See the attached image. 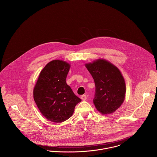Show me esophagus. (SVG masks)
Instances as JSON below:
<instances>
[{"instance_id": "obj_1", "label": "esophagus", "mask_w": 157, "mask_h": 157, "mask_svg": "<svg viewBox=\"0 0 157 157\" xmlns=\"http://www.w3.org/2000/svg\"><path fill=\"white\" fill-rule=\"evenodd\" d=\"M81 99L82 100H83V101H85L86 100V98H87V97H86V95H82L81 96Z\"/></svg>"}]
</instances>
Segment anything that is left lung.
Instances as JSON below:
<instances>
[{"instance_id": "8db88e82", "label": "left lung", "mask_w": 157, "mask_h": 157, "mask_svg": "<svg viewBox=\"0 0 157 157\" xmlns=\"http://www.w3.org/2000/svg\"><path fill=\"white\" fill-rule=\"evenodd\" d=\"M85 65L95 82V108L102 115L113 113L125 98L126 84L121 71L104 59H98Z\"/></svg>"}]
</instances>
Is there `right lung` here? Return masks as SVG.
Masks as SVG:
<instances>
[{
	"mask_svg": "<svg viewBox=\"0 0 157 157\" xmlns=\"http://www.w3.org/2000/svg\"><path fill=\"white\" fill-rule=\"evenodd\" d=\"M71 65L65 61L49 62L39 74L33 90L34 101L49 121L62 123L69 119L82 100L67 84Z\"/></svg>",
	"mask_w": 157,
	"mask_h": 157,
	"instance_id": "1",
	"label": "right lung"
}]
</instances>
